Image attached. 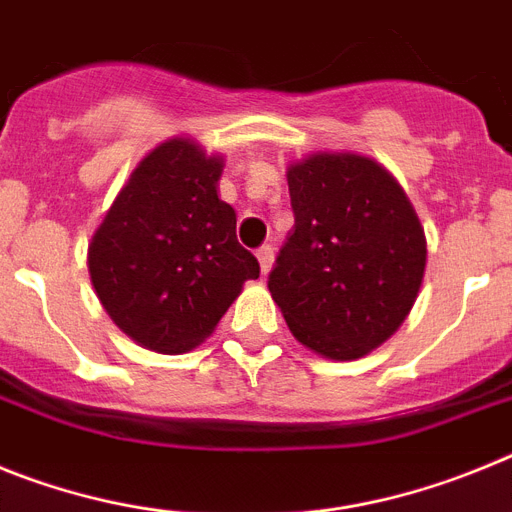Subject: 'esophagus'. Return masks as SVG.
Instances as JSON below:
<instances>
[{"mask_svg": "<svg viewBox=\"0 0 512 512\" xmlns=\"http://www.w3.org/2000/svg\"><path fill=\"white\" fill-rule=\"evenodd\" d=\"M256 259H259V264H261V274H269L271 271V264H274V248L271 246H261L259 251H256Z\"/></svg>", "mask_w": 512, "mask_h": 512, "instance_id": "1", "label": "esophagus"}]
</instances>
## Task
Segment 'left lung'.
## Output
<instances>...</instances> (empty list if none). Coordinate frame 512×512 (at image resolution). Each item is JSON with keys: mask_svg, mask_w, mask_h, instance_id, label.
I'll list each match as a JSON object with an SVG mask.
<instances>
[{"mask_svg": "<svg viewBox=\"0 0 512 512\" xmlns=\"http://www.w3.org/2000/svg\"><path fill=\"white\" fill-rule=\"evenodd\" d=\"M295 228L269 274L292 336L330 361L372 354L405 323L425 274V233L374 158L318 151L287 166Z\"/></svg>", "mask_w": 512, "mask_h": 512, "instance_id": "1", "label": "left lung"}]
</instances>
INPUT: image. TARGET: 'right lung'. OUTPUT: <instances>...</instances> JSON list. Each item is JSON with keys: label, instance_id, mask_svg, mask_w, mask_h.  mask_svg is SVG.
Here are the masks:
<instances>
[{"label": "right lung", "instance_id": "add662e5", "mask_svg": "<svg viewBox=\"0 0 512 512\" xmlns=\"http://www.w3.org/2000/svg\"><path fill=\"white\" fill-rule=\"evenodd\" d=\"M223 156L192 138L143 156L89 243L92 287L112 323L156 354H187L220 323L259 261L217 197Z\"/></svg>", "mask_w": 512, "mask_h": 512}]
</instances>
